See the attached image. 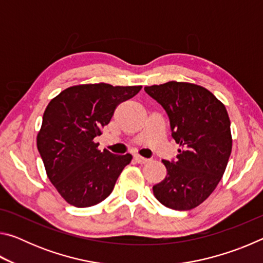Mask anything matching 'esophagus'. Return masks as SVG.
I'll return each instance as SVG.
<instances>
[{"instance_id": "esophagus-1", "label": "esophagus", "mask_w": 263, "mask_h": 263, "mask_svg": "<svg viewBox=\"0 0 263 263\" xmlns=\"http://www.w3.org/2000/svg\"><path fill=\"white\" fill-rule=\"evenodd\" d=\"M135 160H136V161H137L138 163H140V164L147 163V162L151 161L149 159H146V158H144V157H141V155H139V154H135Z\"/></svg>"}]
</instances>
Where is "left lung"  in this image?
Returning a JSON list of instances; mask_svg holds the SVG:
<instances>
[{"label": "left lung", "mask_w": 263, "mask_h": 263, "mask_svg": "<svg viewBox=\"0 0 263 263\" xmlns=\"http://www.w3.org/2000/svg\"><path fill=\"white\" fill-rule=\"evenodd\" d=\"M162 105L172 137L181 146L175 161L162 162L167 176L153 194L173 210H191L212 194L224 175L232 151L231 122L225 105L204 87L169 81L145 87Z\"/></svg>", "instance_id": "1"}]
</instances>
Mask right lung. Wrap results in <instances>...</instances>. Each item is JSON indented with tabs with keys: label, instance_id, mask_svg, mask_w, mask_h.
Returning a JSON list of instances; mask_svg holds the SVG:
<instances>
[{
	"label": "right lung",
	"instance_id": "obj_1",
	"mask_svg": "<svg viewBox=\"0 0 263 263\" xmlns=\"http://www.w3.org/2000/svg\"><path fill=\"white\" fill-rule=\"evenodd\" d=\"M141 86L80 84L51 100L43 116L37 147L46 174L70 205H96L114 190L132 155H117L97 148L94 138L102 135L115 109L132 99Z\"/></svg>",
	"mask_w": 263,
	"mask_h": 263
}]
</instances>
